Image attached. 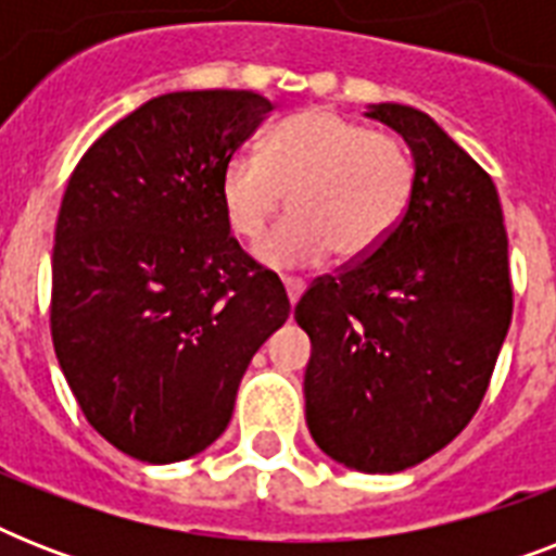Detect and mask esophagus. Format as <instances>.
I'll return each mask as SVG.
<instances>
[{"label":"esophagus","mask_w":556,"mask_h":556,"mask_svg":"<svg viewBox=\"0 0 556 556\" xmlns=\"http://www.w3.org/2000/svg\"><path fill=\"white\" fill-rule=\"evenodd\" d=\"M282 282H286L288 300H291V305H294L296 300H300V294H303V291H305V282L300 277H286V279H282Z\"/></svg>","instance_id":"esophagus-1"}]
</instances>
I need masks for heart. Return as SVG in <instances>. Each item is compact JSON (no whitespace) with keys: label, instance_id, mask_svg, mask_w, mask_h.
Here are the masks:
<instances>
[{"label":"heart","instance_id":"heart-1","mask_svg":"<svg viewBox=\"0 0 556 556\" xmlns=\"http://www.w3.org/2000/svg\"><path fill=\"white\" fill-rule=\"evenodd\" d=\"M418 169L404 143L329 109H303L270 129L262 155L236 152L222 169V207L253 242L282 213L291 218L256 248L274 268H312L338 253L355 265L395 236L413 207Z\"/></svg>","mask_w":556,"mask_h":556}]
</instances>
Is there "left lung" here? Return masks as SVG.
<instances>
[{
	"label": "left lung",
	"mask_w": 556,
	"mask_h": 556,
	"mask_svg": "<svg viewBox=\"0 0 556 556\" xmlns=\"http://www.w3.org/2000/svg\"><path fill=\"white\" fill-rule=\"evenodd\" d=\"M366 115L409 143L413 207L369 260L314 279L294 317L312 338L305 421L317 447L364 473H397L476 415L514 286L491 176L418 109L378 103Z\"/></svg>",
	"instance_id": "1"
}]
</instances>
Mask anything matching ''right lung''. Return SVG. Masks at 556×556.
I'll return each instance as SVG.
<instances>
[{"label": "right lung", "instance_id": "right-lung-1", "mask_svg": "<svg viewBox=\"0 0 556 556\" xmlns=\"http://www.w3.org/2000/svg\"><path fill=\"white\" fill-rule=\"evenodd\" d=\"M274 103L173 91L74 167L51 256V340L86 421L126 456L181 462L225 432L256 349L288 320L274 270L239 248L222 169Z\"/></svg>", "mask_w": 556, "mask_h": 556}]
</instances>
